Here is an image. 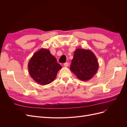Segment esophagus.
I'll list each match as a JSON object with an SVG mask.
<instances>
[{
  "label": "esophagus",
  "mask_w": 127,
  "mask_h": 127,
  "mask_svg": "<svg viewBox=\"0 0 127 127\" xmlns=\"http://www.w3.org/2000/svg\"><path fill=\"white\" fill-rule=\"evenodd\" d=\"M68 65H69V64H68V63H64V66L65 67H68Z\"/></svg>",
  "instance_id": "esophagus-1"
}]
</instances>
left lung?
<instances>
[{
  "instance_id": "8db88e82",
  "label": "left lung",
  "mask_w": 127,
  "mask_h": 127,
  "mask_svg": "<svg viewBox=\"0 0 127 127\" xmlns=\"http://www.w3.org/2000/svg\"><path fill=\"white\" fill-rule=\"evenodd\" d=\"M71 71L83 81L90 80L98 69L96 57L91 50L77 49L70 67Z\"/></svg>"
}]
</instances>
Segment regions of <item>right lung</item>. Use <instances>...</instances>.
Masks as SVG:
<instances>
[{"label":"right lung","instance_id":"obj_1","mask_svg":"<svg viewBox=\"0 0 127 127\" xmlns=\"http://www.w3.org/2000/svg\"><path fill=\"white\" fill-rule=\"evenodd\" d=\"M61 68L49 50L44 48L34 53L28 63L30 75L35 82L43 85L52 82Z\"/></svg>","mask_w":127,"mask_h":127}]
</instances>
